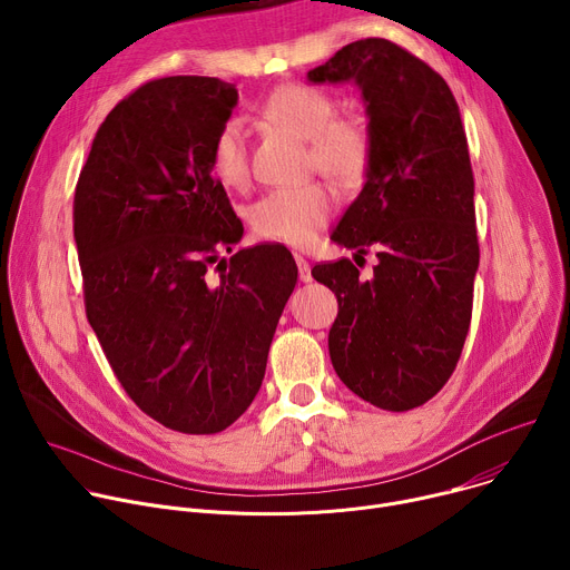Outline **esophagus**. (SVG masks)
<instances>
[{"mask_svg": "<svg viewBox=\"0 0 570 570\" xmlns=\"http://www.w3.org/2000/svg\"><path fill=\"white\" fill-rule=\"evenodd\" d=\"M295 264H297V273H299V282L308 284L313 277H311V266L308 262L302 257V255H295Z\"/></svg>", "mask_w": 570, "mask_h": 570, "instance_id": "obj_1", "label": "esophagus"}]
</instances>
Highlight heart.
I'll return each mask as SVG.
<instances>
[{
  "label": "heart",
  "instance_id": "1",
  "mask_svg": "<svg viewBox=\"0 0 570 570\" xmlns=\"http://www.w3.org/2000/svg\"><path fill=\"white\" fill-rule=\"evenodd\" d=\"M266 121L311 141V159L320 174L347 187L363 178L370 161V137L361 121L336 119V101L311 86H282L262 104ZM214 180L225 189H238L248 180V139L238 119L225 121L209 155ZM334 198L320 183L279 187L266 191L248 209V220L262 238L286 246H308L330 220Z\"/></svg>",
  "mask_w": 570,
  "mask_h": 570
}]
</instances>
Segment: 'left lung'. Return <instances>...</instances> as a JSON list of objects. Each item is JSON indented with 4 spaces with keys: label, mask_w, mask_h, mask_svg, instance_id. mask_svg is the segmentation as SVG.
I'll return each mask as SVG.
<instances>
[{
    "label": "left lung",
    "mask_w": 570,
    "mask_h": 570,
    "mask_svg": "<svg viewBox=\"0 0 570 570\" xmlns=\"http://www.w3.org/2000/svg\"><path fill=\"white\" fill-rule=\"evenodd\" d=\"M306 78L352 80L370 137L363 189L332 240L374 250V275L350 259L311 271L338 297L330 356L354 394L411 411L449 381L471 322L480 253L460 110L438 71L383 38L345 45Z\"/></svg>",
    "instance_id": "8db88e82"
}]
</instances>
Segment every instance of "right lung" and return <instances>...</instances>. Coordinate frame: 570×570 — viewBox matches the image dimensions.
Returning a JSON list of instances; mask_svg holds the SVG:
<instances>
[{
	"instance_id": "add662e5",
	"label": "right lung",
	"mask_w": 570,
	"mask_h": 570,
	"mask_svg": "<svg viewBox=\"0 0 570 570\" xmlns=\"http://www.w3.org/2000/svg\"><path fill=\"white\" fill-rule=\"evenodd\" d=\"M236 104L220 78L150 80L97 130L73 196L86 311L106 358L148 417L189 435L248 411L297 284L284 246L223 257L243 223L209 155Z\"/></svg>"
}]
</instances>
